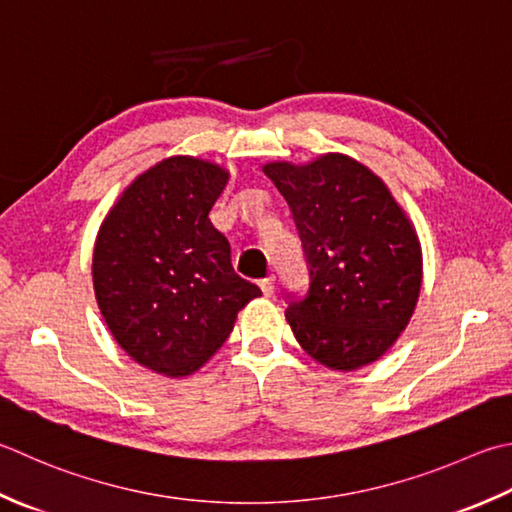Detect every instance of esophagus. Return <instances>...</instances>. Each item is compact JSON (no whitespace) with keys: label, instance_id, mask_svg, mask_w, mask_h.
<instances>
[{"label":"esophagus","instance_id":"esophagus-1","mask_svg":"<svg viewBox=\"0 0 512 512\" xmlns=\"http://www.w3.org/2000/svg\"><path fill=\"white\" fill-rule=\"evenodd\" d=\"M259 288H262V293L266 297H273V293H275V277L270 275V277L262 279V282H259Z\"/></svg>","mask_w":512,"mask_h":512}]
</instances>
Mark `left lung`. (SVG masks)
Wrapping results in <instances>:
<instances>
[{
	"mask_svg": "<svg viewBox=\"0 0 512 512\" xmlns=\"http://www.w3.org/2000/svg\"><path fill=\"white\" fill-rule=\"evenodd\" d=\"M290 206L310 284L288 295L286 319L319 364L355 370L382 357L413 315L422 248L373 170L328 153L306 166H264Z\"/></svg>",
	"mask_w": 512,
	"mask_h": 512,
	"instance_id": "obj_1",
	"label": "left lung"
}]
</instances>
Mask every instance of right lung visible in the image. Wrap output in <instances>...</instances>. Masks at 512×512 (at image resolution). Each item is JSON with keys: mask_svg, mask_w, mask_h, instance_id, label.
I'll list each match as a JSON object with an SVG mask.
<instances>
[{"mask_svg": "<svg viewBox=\"0 0 512 512\" xmlns=\"http://www.w3.org/2000/svg\"><path fill=\"white\" fill-rule=\"evenodd\" d=\"M226 184L222 166L168 157L124 190L97 233V306L126 355L155 373H195L262 295L235 273L228 239L210 224Z\"/></svg>", "mask_w": 512, "mask_h": 512, "instance_id": "obj_1", "label": "right lung"}]
</instances>
